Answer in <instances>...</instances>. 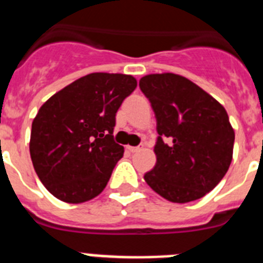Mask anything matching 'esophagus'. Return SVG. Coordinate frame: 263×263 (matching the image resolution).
Returning <instances> with one entry per match:
<instances>
[{
  "label": "esophagus",
  "instance_id": "34e87169",
  "mask_svg": "<svg viewBox=\"0 0 263 263\" xmlns=\"http://www.w3.org/2000/svg\"><path fill=\"white\" fill-rule=\"evenodd\" d=\"M126 148L129 150L130 153H137L139 150L138 146H126Z\"/></svg>",
  "mask_w": 263,
  "mask_h": 263
}]
</instances>
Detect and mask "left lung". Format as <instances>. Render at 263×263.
<instances>
[{
  "label": "left lung",
  "instance_id": "obj_1",
  "mask_svg": "<svg viewBox=\"0 0 263 263\" xmlns=\"http://www.w3.org/2000/svg\"><path fill=\"white\" fill-rule=\"evenodd\" d=\"M157 118V163L150 187L173 203L203 197L220 183L233 158L234 130L224 106L191 80L152 73L139 80Z\"/></svg>",
  "mask_w": 263,
  "mask_h": 263
}]
</instances>
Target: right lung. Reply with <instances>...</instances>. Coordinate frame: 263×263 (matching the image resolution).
<instances>
[{"instance_id": "right-lung-1", "label": "right lung", "mask_w": 263, "mask_h": 263, "mask_svg": "<svg viewBox=\"0 0 263 263\" xmlns=\"http://www.w3.org/2000/svg\"><path fill=\"white\" fill-rule=\"evenodd\" d=\"M137 87L132 75L95 72L51 96L31 125L30 155L50 194L79 204L104 191L124 155L115 142L116 113Z\"/></svg>"}]
</instances>
